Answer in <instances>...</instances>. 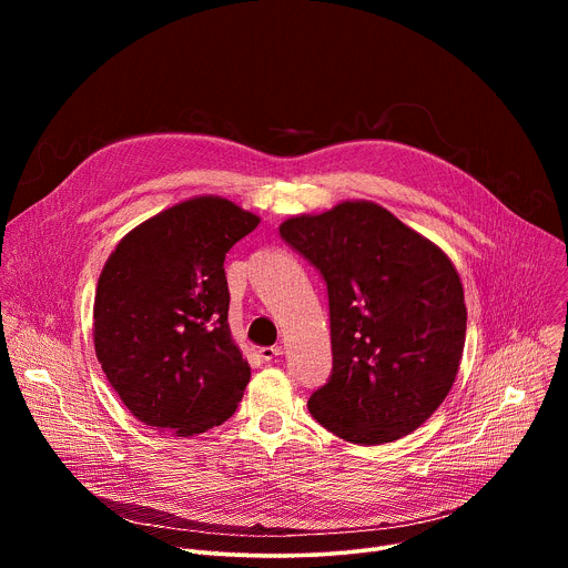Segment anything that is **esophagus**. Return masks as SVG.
<instances>
[{"label": "esophagus", "instance_id": "obj_1", "mask_svg": "<svg viewBox=\"0 0 568 568\" xmlns=\"http://www.w3.org/2000/svg\"><path fill=\"white\" fill-rule=\"evenodd\" d=\"M258 353H261V359L265 364H272V362H276L283 355V348L281 346H263Z\"/></svg>", "mask_w": 568, "mask_h": 568}]
</instances>
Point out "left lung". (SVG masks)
<instances>
[{"label":"left lung","instance_id":"8db88e82","mask_svg":"<svg viewBox=\"0 0 568 568\" xmlns=\"http://www.w3.org/2000/svg\"><path fill=\"white\" fill-rule=\"evenodd\" d=\"M328 285L333 375L312 418L355 445L416 432L460 368L467 310L449 256L384 206L346 200L278 226Z\"/></svg>","mask_w":568,"mask_h":568}]
</instances>
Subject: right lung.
<instances>
[{
	"label": "right lung",
	"instance_id": "right-lung-1",
	"mask_svg": "<svg viewBox=\"0 0 568 568\" xmlns=\"http://www.w3.org/2000/svg\"><path fill=\"white\" fill-rule=\"evenodd\" d=\"M261 224L195 195L125 233L99 276L94 351L128 412L180 438L233 416L252 377L229 328L224 256Z\"/></svg>",
	"mask_w": 568,
	"mask_h": 568
}]
</instances>
